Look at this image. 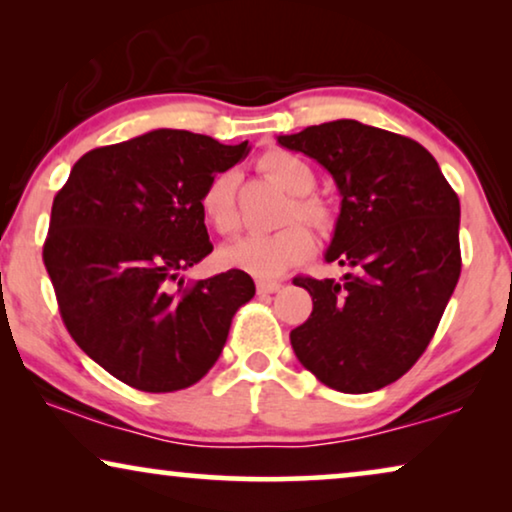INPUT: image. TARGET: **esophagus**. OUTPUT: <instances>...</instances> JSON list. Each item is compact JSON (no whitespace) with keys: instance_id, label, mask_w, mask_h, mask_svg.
Segmentation results:
<instances>
[{"instance_id":"esophagus-1","label":"esophagus","mask_w":512,"mask_h":512,"mask_svg":"<svg viewBox=\"0 0 512 512\" xmlns=\"http://www.w3.org/2000/svg\"><path fill=\"white\" fill-rule=\"evenodd\" d=\"M282 289V282H270V279H258L256 282V291L261 293V296H268V293H277Z\"/></svg>"}]
</instances>
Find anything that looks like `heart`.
<instances>
[{
	"label": "heart",
	"mask_w": 512,
	"mask_h": 512,
	"mask_svg": "<svg viewBox=\"0 0 512 512\" xmlns=\"http://www.w3.org/2000/svg\"><path fill=\"white\" fill-rule=\"evenodd\" d=\"M263 170L293 195L289 207V219H303L312 226H326L328 209L321 200L307 195L317 184L312 167L303 158L289 151H270L261 160ZM235 172H219L209 179L200 198V209L205 219L228 235L237 228V209H235ZM312 235L303 223H289V226L272 230V233H247L230 242L221 251L223 263L228 268L242 270L258 279H277L282 277L291 265L310 254Z\"/></svg>",
	"instance_id": "obj_1"
}]
</instances>
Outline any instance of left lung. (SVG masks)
<instances>
[{"label":"left lung","mask_w":512,"mask_h":512,"mask_svg":"<svg viewBox=\"0 0 512 512\" xmlns=\"http://www.w3.org/2000/svg\"><path fill=\"white\" fill-rule=\"evenodd\" d=\"M277 144L326 167L342 198L324 258L347 272L293 279L312 296L310 319L291 331L293 352L331 389L387 387L429 347L459 282L457 193L422 144L352 118Z\"/></svg>","instance_id":"obj_1"}]
</instances>
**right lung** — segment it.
<instances>
[{
    "label": "right lung",
    "mask_w": 512,
    "mask_h": 512,
    "mask_svg": "<svg viewBox=\"0 0 512 512\" xmlns=\"http://www.w3.org/2000/svg\"><path fill=\"white\" fill-rule=\"evenodd\" d=\"M249 153L188 130H151L76 160L53 200L44 263L67 331L90 359L149 394L186 389L221 356L247 272L193 286L212 254L200 198Z\"/></svg>",
    "instance_id": "1"
}]
</instances>
